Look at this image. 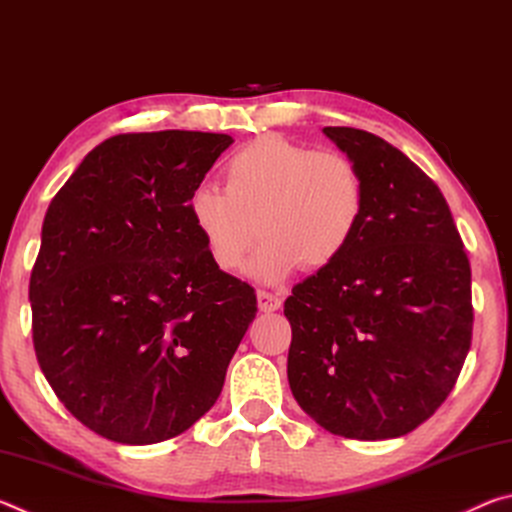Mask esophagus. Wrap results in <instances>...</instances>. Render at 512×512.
<instances>
[{
	"label": "esophagus",
	"instance_id": "34e87169",
	"mask_svg": "<svg viewBox=\"0 0 512 512\" xmlns=\"http://www.w3.org/2000/svg\"><path fill=\"white\" fill-rule=\"evenodd\" d=\"M282 305V300L275 296V293H268V291H257V307L259 311H264V314H271V311H277Z\"/></svg>",
	"mask_w": 512,
	"mask_h": 512
}]
</instances>
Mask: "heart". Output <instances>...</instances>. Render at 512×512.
<instances>
[{"label":"heart","instance_id":"b5f03b06","mask_svg":"<svg viewBox=\"0 0 512 512\" xmlns=\"http://www.w3.org/2000/svg\"><path fill=\"white\" fill-rule=\"evenodd\" d=\"M225 187L203 183L187 196V216L212 264L235 273L259 235L248 266L262 282H280L300 264H334L357 237L366 187L348 155L264 135L223 164Z\"/></svg>","mask_w":512,"mask_h":512}]
</instances>
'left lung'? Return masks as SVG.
Returning a JSON list of instances; mask_svg holds the SVG:
<instances>
[{
	"mask_svg": "<svg viewBox=\"0 0 512 512\" xmlns=\"http://www.w3.org/2000/svg\"><path fill=\"white\" fill-rule=\"evenodd\" d=\"M323 133L357 164L366 210L350 248L284 302L289 386L334 436L400 438L447 400L470 352V262L418 164L359 128Z\"/></svg>",
	"mask_w": 512,
	"mask_h": 512,
	"instance_id": "left-lung-1",
	"label": "left lung"
}]
</instances>
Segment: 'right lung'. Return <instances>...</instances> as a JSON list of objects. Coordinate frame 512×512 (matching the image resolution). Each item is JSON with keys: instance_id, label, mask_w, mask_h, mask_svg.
I'll list each match as a JSON object with an SVG mask.
<instances>
[{"instance_id": "obj_1", "label": "right lung", "mask_w": 512, "mask_h": 512, "mask_svg": "<svg viewBox=\"0 0 512 512\" xmlns=\"http://www.w3.org/2000/svg\"><path fill=\"white\" fill-rule=\"evenodd\" d=\"M230 144L198 131L110 137L42 221L36 357L65 409L115 443H162L203 418L255 318L253 287L212 264L185 207Z\"/></svg>"}]
</instances>
